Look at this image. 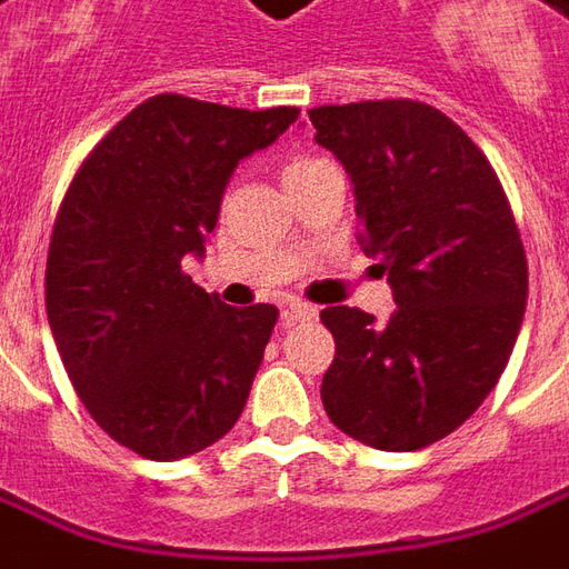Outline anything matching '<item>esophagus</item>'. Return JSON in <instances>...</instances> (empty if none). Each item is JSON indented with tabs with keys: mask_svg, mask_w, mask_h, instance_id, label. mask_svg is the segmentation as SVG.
Here are the masks:
<instances>
[{
	"mask_svg": "<svg viewBox=\"0 0 569 569\" xmlns=\"http://www.w3.org/2000/svg\"><path fill=\"white\" fill-rule=\"evenodd\" d=\"M283 320L286 323H301V320H317V308L315 305H308V301H286L283 308Z\"/></svg>",
	"mask_w": 569,
	"mask_h": 569,
	"instance_id": "obj_1",
	"label": "esophagus"
}]
</instances>
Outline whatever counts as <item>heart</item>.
I'll return each instance as SVG.
<instances>
[{
    "instance_id": "b5f03b06",
    "label": "heart",
    "mask_w": 569,
    "mask_h": 569,
    "mask_svg": "<svg viewBox=\"0 0 569 569\" xmlns=\"http://www.w3.org/2000/svg\"><path fill=\"white\" fill-rule=\"evenodd\" d=\"M327 161L323 158H311V154H296V158H289L283 164V183L286 187H292V183H299L301 177H308L317 168H323Z\"/></svg>"
}]
</instances>
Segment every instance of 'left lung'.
Wrapping results in <instances>:
<instances>
[{"mask_svg":"<svg viewBox=\"0 0 569 569\" xmlns=\"http://www.w3.org/2000/svg\"><path fill=\"white\" fill-rule=\"evenodd\" d=\"M355 183L358 246L396 292L386 327L323 308L336 339L320 398L339 430L417 451L455 432L505 373L527 311L523 239L498 173L439 108L377 99L308 111Z\"/></svg>","mask_w":569,"mask_h":569,"instance_id":"1","label":"left lung"}]
</instances>
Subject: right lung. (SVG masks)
I'll return each instance as SVG.
<instances>
[{"label":"right lung","mask_w":569,"mask_h":569,"mask_svg":"<svg viewBox=\"0 0 569 569\" xmlns=\"http://www.w3.org/2000/svg\"><path fill=\"white\" fill-rule=\"evenodd\" d=\"M299 108L264 111L161 92L108 130L73 173L46 258V315L83 408L118 446L177 461L233 430L277 327L183 273L202 254L246 154Z\"/></svg>","instance_id":"add662e5"}]
</instances>
